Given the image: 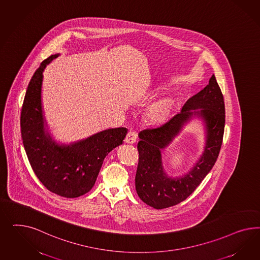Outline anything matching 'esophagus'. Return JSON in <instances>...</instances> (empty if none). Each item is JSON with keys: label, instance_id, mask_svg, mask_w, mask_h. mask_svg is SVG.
<instances>
[{"label": "esophagus", "instance_id": "34e87169", "mask_svg": "<svg viewBox=\"0 0 260 260\" xmlns=\"http://www.w3.org/2000/svg\"><path fill=\"white\" fill-rule=\"evenodd\" d=\"M136 141H137V134L134 132H128L125 138V142L127 144H134Z\"/></svg>", "mask_w": 260, "mask_h": 260}]
</instances>
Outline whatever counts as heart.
Segmentation results:
<instances>
[{
    "instance_id": "obj_1",
    "label": "heart",
    "mask_w": 260,
    "mask_h": 260,
    "mask_svg": "<svg viewBox=\"0 0 260 260\" xmlns=\"http://www.w3.org/2000/svg\"><path fill=\"white\" fill-rule=\"evenodd\" d=\"M171 110V101L168 99H162L155 103L150 110V117L152 121H161L169 114Z\"/></svg>"
}]
</instances>
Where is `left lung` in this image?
I'll return each instance as SVG.
<instances>
[{
	"label": "left lung",
	"mask_w": 260,
	"mask_h": 260,
	"mask_svg": "<svg viewBox=\"0 0 260 260\" xmlns=\"http://www.w3.org/2000/svg\"><path fill=\"white\" fill-rule=\"evenodd\" d=\"M192 115L205 120L207 131L206 147L196 166L184 177L171 179L166 176L160 150L179 133L181 126ZM225 127V104L215 76L198 93L190 97L181 111L160 126L141 131L138 136V166L135 188L143 202L154 209H165L179 204L189 197L210 173L215 164Z\"/></svg>",
	"instance_id": "1"
}]
</instances>
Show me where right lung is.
Returning a JSON list of instances; mask_svg holds the SVG:
<instances>
[{"label": "right lung", "mask_w": 260, "mask_h": 260, "mask_svg": "<svg viewBox=\"0 0 260 260\" xmlns=\"http://www.w3.org/2000/svg\"><path fill=\"white\" fill-rule=\"evenodd\" d=\"M58 56L43 61L32 76L21 112V134L28 161L40 182L55 194L75 198L92 189L104 159L122 145L127 129L109 128L70 146L52 141L44 126L41 91L43 71Z\"/></svg>", "instance_id": "right-lung-1"}]
</instances>
